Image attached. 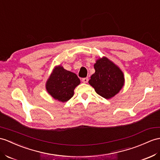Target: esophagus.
<instances>
[{"label": "esophagus", "mask_w": 160, "mask_h": 160, "mask_svg": "<svg viewBox=\"0 0 160 160\" xmlns=\"http://www.w3.org/2000/svg\"><path fill=\"white\" fill-rule=\"evenodd\" d=\"M88 78L86 77V78H83L82 79V81L84 83H87L88 82Z\"/></svg>", "instance_id": "esophagus-1"}]
</instances>
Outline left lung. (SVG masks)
<instances>
[{
	"label": "left lung",
	"instance_id": "1",
	"mask_svg": "<svg viewBox=\"0 0 160 160\" xmlns=\"http://www.w3.org/2000/svg\"><path fill=\"white\" fill-rule=\"evenodd\" d=\"M95 72L89 84L96 92L106 99H111L120 92L125 83L124 75L120 68L107 57L97 59L93 65Z\"/></svg>",
	"mask_w": 160,
	"mask_h": 160
}]
</instances>
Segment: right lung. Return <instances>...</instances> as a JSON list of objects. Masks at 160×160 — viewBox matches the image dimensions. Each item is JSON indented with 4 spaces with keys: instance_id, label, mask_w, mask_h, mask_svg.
Returning <instances> with one entry per match:
<instances>
[{
    "instance_id": "1",
    "label": "right lung",
    "mask_w": 160,
    "mask_h": 160,
    "mask_svg": "<svg viewBox=\"0 0 160 160\" xmlns=\"http://www.w3.org/2000/svg\"><path fill=\"white\" fill-rule=\"evenodd\" d=\"M75 73L68 71L61 65L53 69L45 84L47 92L55 100L65 102L74 95V89L80 84Z\"/></svg>"
}]
</instances>
